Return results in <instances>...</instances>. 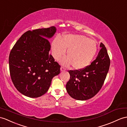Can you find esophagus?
I'll return each mask as SVG.
<instances>
[{
  "label": "esophagus",
  "instance_id": "1",
  "mask_svg": "<svg viewBox=\"0 0 127 127\" xmlns=\"http://www.w3.org/2000/svg\"><path fill=\"white\" fill-rule=\"evenodd\" d=\"M66 70V69L64 68V67H61V68H60V70L61 71V72H63V71H64Z\"/></svg>",
  "mask_w": 127,
  "mask_h": 127
}]
</instances>
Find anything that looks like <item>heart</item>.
<instances>
[{
    "instance_id": "heart-1",
    "label": "heart",
    "mask_w": 127,
    "mask_h": 127,
    "mask_svg": "<svg viewBox=\"0 0 127 127\" xmlns=\"http://www.w3.org/2000/svg\"><path fill=\"white\" fill-rule=\"evenodd\" d=\"M53 57L58 60L66 53L67 58L61 61L66 66L71 64L73 69L80 70L87 67L97 51V44L94 40L83 35L70 34L61 39H55L52 43Z\"/></svg>"
}]
</instances>
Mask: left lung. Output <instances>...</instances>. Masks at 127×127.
<instances>
[{"label":"left lung","instance_id":"1","mask_svg":"<svg viewBox=\"0 0 127 127\" xmlns=\"http://www.w3.org/2000/svg\"><path fill=\"white\" fill-rule=\"evenodd\" d=\"M101 48L95 60L85 68L69 70L70 79L66 88L72 98L87 100L94 97L101 89L109 69L110 59L105 46L101 42Z\"/></svg>","mask_w":127,"mask_h":127}]
</instances>
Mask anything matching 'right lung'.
Wrapping results in <instances>:
<instances>
[{"label":"right lung","mask_w":127,"mask_h":127,"mask_svg":"<svg viewBox=\"0 0 127 127\" xmlns=\"http://www.w3.org/2000/svg\"><path fill=\"white\" fill-rule=\"evenodd\" d=\"M57 29L29 31L14 45L9 56L10 75L15 87L27 97L35 98L45 94L52 79L60 73V66L49 54L50 39Z\"/></svg>","instance_id":"add662e5"}]
</instances>
